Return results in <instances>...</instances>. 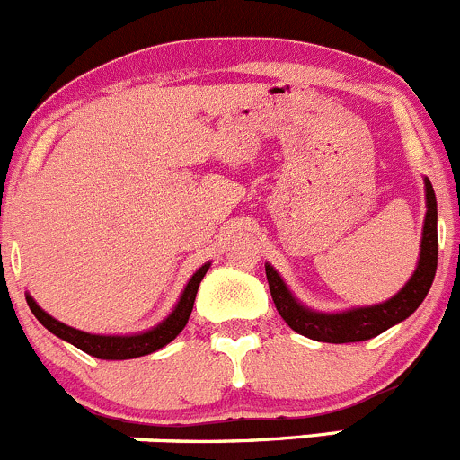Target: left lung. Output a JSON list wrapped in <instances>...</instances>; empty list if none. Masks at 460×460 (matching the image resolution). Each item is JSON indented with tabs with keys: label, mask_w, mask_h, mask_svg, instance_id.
<instances>
[{
	"label": "left lung",
	"mask_w": 460,
	"mask_h": 460,
	"mask_svg": "<svg viewBox=\"0 0 460 460\" xmlns=\"http://www.w3.org/2000/svg\"><path fill=\"white\" fill-rule=\"evenodd\" d=\"M425 203L427 212L425 226H422L420 259H418L416 270H413L411 279L394 297L383 304L349 308V311L342 313L313 311V308L304 306L302 302L295 299V295L284 284L279 272L270 263H266V277L268 286H270L272 302H275L277 311L284 317L286 324L297 331L299 335H306V338L317 340V342L344 344L371 340L383 333V331L391 329L394 324H398V322L407 320L429 293L431 281H434L436 275V263H438V232H436L438 212H436V194L429 179H425Z\"/></svg>",
	"instance_id": "1"
}]
</instances>
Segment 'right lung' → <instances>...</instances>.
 <instances>
[{"mask_svg":"<svg viewBox=\"0 0 460 460\" xmlns=\"http://www.w3.org/2000/svg\"><path fill=\"white\" fill-rule=\"evenodd\" d=\"M208 268H210V261L203 263V266L194 272L192 279L188 281V286H185L183 293H181L174 311H172L161 324L134 335L84 333V331H77L74 326L62 324L60 320H56V317L49 315L47 311H42L29 293H26V302H29V308L33 311V315L38 317L40 324L47 326L53 335H58V338L65 340V342L74 344L80 351L89 353V356L93 358H100V360H131V358L149 356V353L158 351V349L170 344L172 340L185 329V324H188L190 320V313H192L194 299H197L199 284H201V279L206 277Z\"/></svg>","mask_w":460,"mask_h":460,"instance_id":"right-lung-1","label":"right lung"}]
</instances>
